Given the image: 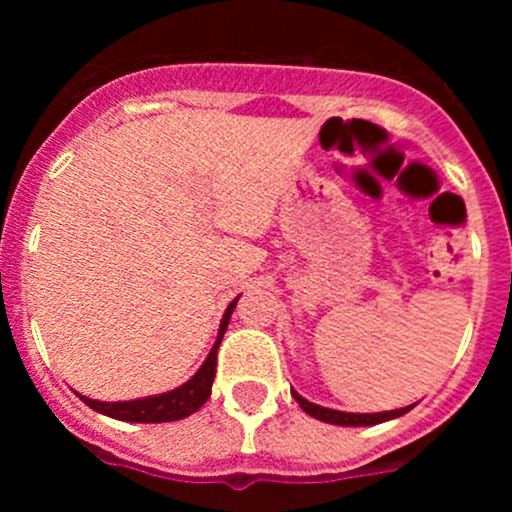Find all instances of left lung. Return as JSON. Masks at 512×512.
I'll list each match as a JSON object with an SVG mask.
<instances>
[{"label":"left lung","mask_w":512,"mask_h":512,"mask_svg":"<svg viewBox=\"0 0 512 512\" xmlns=\"http://www.w3.org/2000/svg\"><path fill=\"white\" fill-rule=\"evenodd\" d=\"M297 402H300V408L305 410L307 415L312 418L325 420V423H333V425H374V423H384V420H392V418H400V415L408 413L410 408H400V410H387V413H341V410H330V408H320V405H312L307 402L305 397H300L297 392H292Z\"/></svg>","instance_id":"obj_1"}]
</instances>
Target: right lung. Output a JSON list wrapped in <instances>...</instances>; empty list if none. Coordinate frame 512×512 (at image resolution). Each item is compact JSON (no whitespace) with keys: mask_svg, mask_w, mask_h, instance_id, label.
Returning a JSON list of instances; mask_svg holds the SVG:
<instances>
[{"mask_svg":"<svg viewBox=\"0 0 512 512\" xmlns=\"http://www.w3.org/2000/svg\"><path fill=\"white\" fill-rule=\"evenodd\" d=\"M233 300L228 305L223 315V323H220V333H217V341L212 346L210 356L205 359V364L200 366V372L194 374L187 384L176 387V390L164 392V395L146 397V400H130V402H99L89 400V397L81 395V400L87 402L89 408H94L97 413L110 415L117 420H128V423H169V420H182L187 415H192L194 410H200L207 402L212 392V379H215L217 369V346L223 341V333L228 328L230 312L235 307Z\"/></svg>","mask_w":512,"mask_h":512,"instance_id":"1","label":"right lung"}]
</instances>
